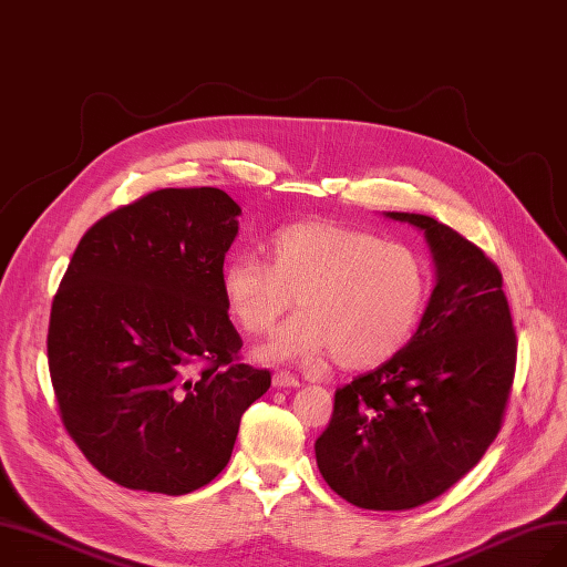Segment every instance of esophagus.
I'll return each mask as SVG.
<instances>
[{
	"mask_svg": "<svg viewBox=\"0 0 567 567\" xmlns=\"http://www.w3.org/2000/svg\"><path fill=\"white\" fill-rule=\"evenodd\" d=\"M271 383H275V389H296V386H300L298 377H292L288 372H275V377H271Z\"/></svg>",
	"mask_w": 567,
	"mask_h": 567,
	"instance_id": "1",
	"label": "esophagus"
}]
</instances>
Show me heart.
I'll return each instance as SVG.
<instances>
[{
    "mask_svg": "<svg viewBox=\"0 0 567 567\" xmlns=\"http://www.w3.org/2000/svg\"><path fill=\"white\" fill-rule=\"evenodd\" d=\"M223 300L237 326L262 334L300 313L260 347L265 360L307 365L332 353L362 370L395 355L412 337L427 292L414 248L334 223H296L269 239V262L241 251L223 267Z\"/></svg>",
    "mask_w": 567,
    "mask_h": 567,
    "instance_id": "1",
    "label": "heart"
}]
</instances>
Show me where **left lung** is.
Here are the masks:
<instances>
[{"label": "left lung", "mask_w": 567, "mask_h": 567, "mask_svg": "<svg viewBox=\"0 0 567 567\" xmlns=\"http://www.w3.org/2000/svg\"><path fill=\"white\" fill-rule=\"evenodd\" d=\"M386 216L425 233L437 286L410 342L334 391L316 463L347 503L400 512L463 480L501 433L516 330L501 269L480 246L423 214Z\"/></svg>", "instance_id": "1"}]
</instances>
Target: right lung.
Returning a JSON list of instances; mask_svg holds the SVG:
<instances>
[{"label":"right lung","instance_id":"right-lung-1","mask_svg":"<svg viewBox=\"0 0 567 567\" xmlns=\"http://www.w3.org/2000/svg\"><path fill=\"white\" fill-rule=\"evenodd\" d=\"M239 214L218 188L153 190L100 218L60 281L47 339L58 412L125 488L207 486L269 389V370L239 360L220 288Z\"/></svg>","mask_w":567,"mask_h":567}]
</instances>
